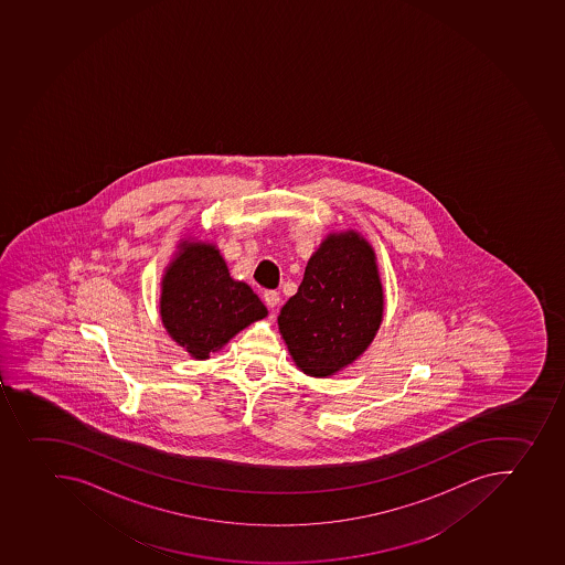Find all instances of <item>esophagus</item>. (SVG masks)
<instances>
[{"mask_svg": "<svg viewBox=\"0 0 565 565\" xmlns=\"http://www.w3.org/2000/svg\"><path fill=\"white\" fill-rule=\"evenodd\" d=\"M263 299H265V305L268 306V308H271V310H274V308H277V306H279V291L266 290L265 296H263Z\"/></svg>", "mask_w": 565, "mask_h": 565, "instance_id": "esophagus-1", "label": "esophagus"}]
</instances>
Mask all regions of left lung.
Wrapping results in <instances>:
<instances>
[{"label":"left lung","instance_id":"8db88e82","mask_svg":"<svg viewBox=\"0 0 565 565\" xmlns=\"http://www.w3.org/2000/svg\"><path fill=\"white\" fill-rule=\"evenodd\" d=\"M382 321L384 288L375 249L361 232L348 228L319 244L277 324L300 372L330 379L370 348Z\"/></svg>","mask_w":565,"mask_h":565}]
</instances>
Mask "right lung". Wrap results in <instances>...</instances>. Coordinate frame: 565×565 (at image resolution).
<instances>
[{"instance_id": "1", "label": "right lung", "mask_w": 565, "mask_h": 565, "mask_svg": "<svg viewBox=\"0 0 565 565\" xmlns=\"http://www.w3.org/2000/svg\"><path fill=\"white\" fill-rule=\"evenodd\" d=\"M159 316L178 347L206 361L268 310L246 282L230 275L215 243L189 235L164 268Z\"/></svg>"}]
</instances>
